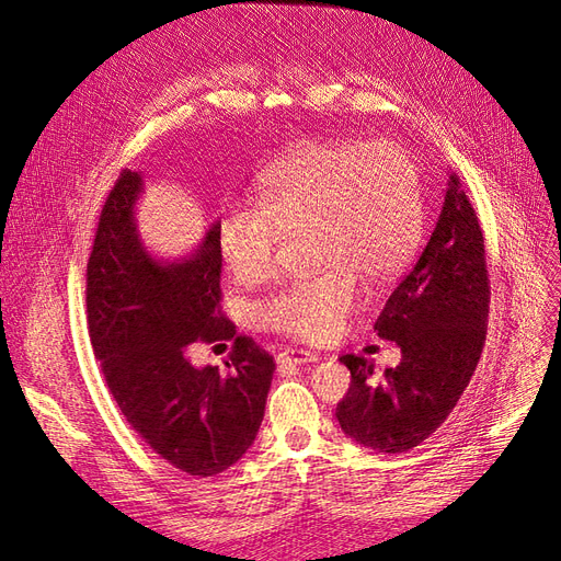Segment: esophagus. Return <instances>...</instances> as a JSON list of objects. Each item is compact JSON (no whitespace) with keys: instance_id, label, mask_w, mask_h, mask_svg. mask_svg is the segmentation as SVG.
I'll use <instances>...</instances> for the list:
<instances>
[{"instance_id":"34e87169","label":"esophagus","mask_w":561,"mask_h":561,"mask_svg":"<svg viewBox=\"0 0 561 561\" xmlns=\"http://www.w3.org/2000/svg\"><path fill=\"white\" fill-rule=\"evenodd\" d=\"M314 360H319V354L310 352V350H284V352L277 354L279 368L300 366V364H314Z\"/></svg>"}]
</instances>
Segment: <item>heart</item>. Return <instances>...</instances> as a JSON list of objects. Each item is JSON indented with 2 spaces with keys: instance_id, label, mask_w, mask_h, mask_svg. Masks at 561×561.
I'll return each instance as SVG.
<instances>
[{
  "instance_id": "b5f03b06",
  "label": "heart",
  "mask_w": 561,
  "mask_h": 561,
  "mask_svg": "<svg viewBox=\"0 0 561 561\" xmlns=\"http://www.w3.org/2000/svg\"><path fill=\"white\" fill-rule=\"evenodd\" d=\"M261 207L230 205L216 240L230 275L259 284L275 267L282 234L310 228L317 277L294 282L261 305L267 329L305 342L337 333L356 305L354 277L379 284L410 263L422 240V182L393 144L312 139L256 176Z\"/></svg>"
}]
</instances>
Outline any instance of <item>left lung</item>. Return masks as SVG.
<instances>
[{"instance_id": "8db88e82", "label": "left lung", "mask_w": 561, "mask_h": 561, "mask_svg": "<svg viewBox=\"0 0 561 561\" xmlns=\"http://www.w3.org/2000/svg\"><path fill=\"white\" fill-rule=\"evenodd\" d=\"M490 317V275L478 214L449 174L436 230L396 286L375 331L401 347V364L375 375L366 356H340L352 373L335 417L358 445L399 455L424 443L455 410L478 368Z\"/></svg>"}]
</instances>
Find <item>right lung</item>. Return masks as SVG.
I'll list each match as a JSON object with an SVG mask.
<instances>
[{
  "label": "right lung",
  "mask_w": 561,
  "mask_h": 561,
  "mask_svg": "<svg viewBox=\"0 0 561 561\" xmlns=\"http://www.w3.org/2000/svg\"><path fill=\"white\" fill-rule=\"evenodd\" d=\"M139 193L141 176L123 170L100 214L85 270L90 345L139 438L179 471L209 478L254 443L275 358L221 312L219 224L193 256L158 261L137 232ZM226 339L228 374L187 360L193 341Z\"/></svg>",
  "instance_id": "obj_1"
}]
</instances>
